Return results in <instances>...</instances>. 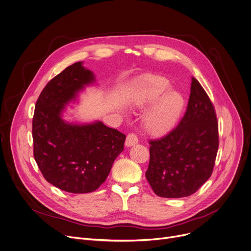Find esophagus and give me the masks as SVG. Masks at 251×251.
Masks as SVG:
<instances>
[{
	"mask_svg": "<svg viewBox=\"0 0 251 251\" xmlns=\"http://www.w3.org/2000/svg\"><path fill=\"white\" fill-rule=\"evenodd\" d=\"M138 143V138H137V135L133 132H130L126 135V146L127 148L129 147H132L134 145H136Z\"/></svg>",
	"mask_w": 251,
	"mask_h": 251,
	"instance_id": "34e87169",
	"label": "esophagus"
}]
</instances>
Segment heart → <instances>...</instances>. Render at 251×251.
Segmentation results:
<instances>
[{"label":"heart","instance_id":"obj_1","mask_svg":"<svg viewBox=\"0 0 251 251\" xmlns=\"http://www.w3.org/2000/svg\"><path fill=\"white\" fill-rule=\"evenodd\" d=\"M170 83L164 78L150 79L138 97L142 106L156 102L145 118V127L152 135H163L172 130L184 108V98L176 91H168Z\"/></svg>","mask_w":251,"mask_h":251}]
</instances>
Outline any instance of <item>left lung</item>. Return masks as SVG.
Wrapping results in <instances>:
<instances>
[{
  "mask_svg": "<svg viewBox=\"0 0 251 251\" xmlns=\"http://www.w3.org/2000/svg\"><path fill=\"white\" fill-rule=\"evenodd\" d=\"M146 177L156 196H191L211 176L219 138L214 106L199 80L191 77L185 114L168 134L149 142Z\"/></svg>",
  "mask_w": 251,
  "mask_h": 251,
  "instance_id": "8db88e82",
  "label": "left lung"
}]
</instances>
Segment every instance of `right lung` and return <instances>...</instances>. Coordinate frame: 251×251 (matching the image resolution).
I'll return each mask as SVG.
<instances>
[{"label": "right lung", "mask_w": 251, "mask_h": 251, "mask_svg": "<svg viewBox=\"0 0 251 251\" xmlns=\"http://www.w3.org/2000/svg\"><path fill=\"white\" fill-rule=\"evenodd\" d=\"M95 81L81 62L51 78L42 91L33 118L34 157L46 180L71 193H88L106 179L124 151L126 135L101 122L73 125L61 114L76 94Z\"/></svg>", "instance_id": "add662e5"}]
</instances>
